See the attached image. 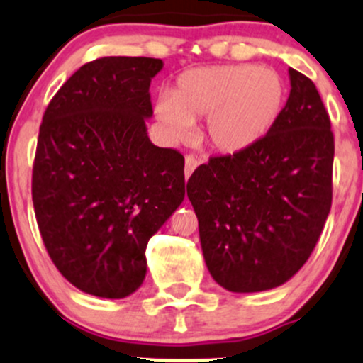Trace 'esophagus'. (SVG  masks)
Masks as SVG:
<instances>
[{"mask_svg":"<svg viewBox=\"0 0 363 363\" xmlns=\"http://www.w3.org/2000/svg\"><path fill=\"white\" fill-rule=\"evenodd\" d=\"M198 165H199L198 158H196L194 155H186V164H184V176H186V181H187V179H189L191 174L194 172Z\"/></svg>","mask_w":363,"mask_h":363,"instance_id":"esophagus-1","label":"esophagus"}]
</instances>
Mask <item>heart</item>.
I'll return each mask as SVG.
<instances>
[{
    "label": "heart",
    "mask_w": 363,
    "mask_h": 363,
    "mask_svg": "<svg viewBox=\"0 0 363 363\" xmlns=\"http://www.w3.org/2000/svg\"><path fill=\"white\" fill-rule=\"evenodd\" d=\"M285 78L274 68L256 65L203 66L177 78L172 95L160 94L155 116L172 140H186L196 119L206 115L203 140L223 157H235L259 145L281 118Z\"/></svg>",
    "instance_id": "heart-1"
}]
</instances>
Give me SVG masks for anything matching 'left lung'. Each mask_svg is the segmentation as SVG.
<instances>
[{
  "label": "left lung",
  "instance_id": "8db88e82",
  "mask_svg": "<svg viewBox=\"0 0 363 363\" xmlns=\"http://www.w3.org/2000/svg\"><path fill=\"white\" fill-rule=\"evenodd\" d=\"M281 118L259 145L215 157L187 181L206 268L225 290L289 281L309 259L331 210L335 138L319 91L289 69Z\"/></svg>",
  "mask_w": 363,
  "mask_h": 363
}]
</instances>
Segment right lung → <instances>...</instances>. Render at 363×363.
<instances>
[{
  "instance_id": "1",
  "label": "right lung",
  "mask_w": 363,
  "mask_h": 363,
  "mask_svg": "<svg viewBox=\"0 0 363 363\" xmlns=\"http://www.w3.org/2000/svg\"><path fill=\"white\" fill-rule=\"evenodd\" d=\"M153 57L83 65L44 112L32 174L40 235L85 294L124 298L147 274L148 240L184 201V157L148 138Z\"/></svg>"
}]
</instances>
